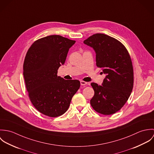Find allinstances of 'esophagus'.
I'll use <instances>...</instances> for the list:
<instances>
[{
	"label": "esophagus",
	"mask_w": 154,
	"mask_h": 154,
	"mask_svg": "<svg viewBox=\"0 0 154 154\" xmlns=\"http://www.w3.org/2000/svg\"><path fill=\"white\" fill-rule=\"evenodd\" d=\"M80 82H81V85H85L86 84H87V82H85V81H81Z\"/></svg>",
	"instance_id": "1"
}]
</instances>
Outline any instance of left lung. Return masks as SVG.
I'll return each mask as SVG.
<instances>
[{"label":"left lung","instance_id":"1","mask_svg":"<svg viewBox=\"0 0 154 154\" xmlns=\"http://www.w3.org/2000/svg\"><path fill=\"white\" fill-rule=\"evenodd\" d=\"M96 54V65L106 74L102 85L91 84L94 95L90 104L97 112L111 115L127 102L133 87V69L126 47L117 40L104 34H95L84 41Z\"/></svg>","mask_w":154,"mask_h":154}]
</instances>
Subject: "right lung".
<instances>
[{"label": "right lung", "mask_w": 154, "mask_h": 154, "mask_svg": "<svg viewBox=\"0 0 154 154\" xmlns=\"http://www.w3.org/2000/svg\"><path fill=\"white\" fill-rule=\"evenodd\" d=\"M75 42L59 35H49L35 41L26 53L23 69L26 88L33 106L45 116L64 114L80 87L78 80H65L57 75Z\"/></svg>", "instance_id": "add662e5"}]
</instances>
